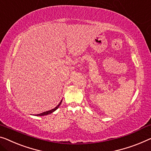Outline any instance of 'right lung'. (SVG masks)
I'll return each instance as SVG.
<instances>
[{
	"label": "right lung",
	"instance_id": "add662e5",
	"mask_svg": "<svg viewBox=\"0 0 151 151\" xmlns=\"http://www.w3.org/2000/svg\"><path fill=\"white\" fill-rule=\"evenodd\" d=\"M62 100H61V102H60V104H58V105L57 106L54 108L53 109H51V110H50V111H48L44 112H42V113H40V114H36V116H44V115H47V114H49L52 113V112H53L54 111H55L56 110H57V109H58V108H59V106H60V104H62Z\"/></svg>",
	"mask_w": 151,
	"mask_h": 151
}]
</instances>
